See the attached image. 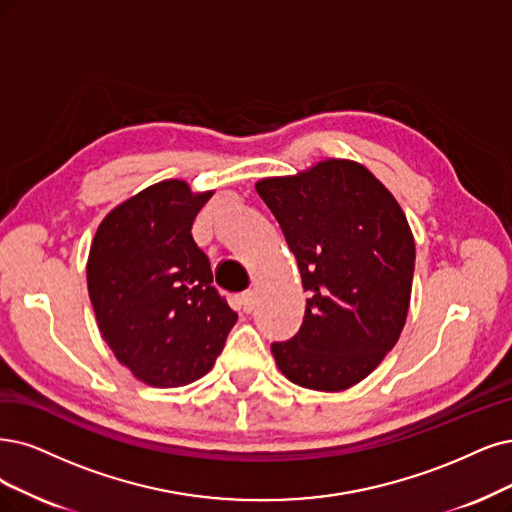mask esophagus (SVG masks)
<instances>
[{
  "instance_id": "obj_1",
  "label": "esophagus",
  "mask_w": 512,
  "mask_h": 512,
  "mask_svg": "<svg viewBox=\"0 0 512 512\" xmlns=\"http://www.w3.org/2000/svg\"><path fill=\"white\" fill-rule=\"evenodd\" d=\"M255 304H257V295H255L253 291H249V293H242V295H240V308H242V312H244V314L253 312V310H255Z\"/></svg>"
}]
</instances>
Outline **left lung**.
<instances>
[{
  "instance_id": "obj_1",
  "label": "left lung",
  "mask_w": 512,
  "mask_h": 512,
  "mask_svg": "<svg viewBox=\"0 0 512 512\" xmlns=\"http://www.w3.org/2000/svg\"><path fill=\"white\" fill-rule=\"evenodd\" d=\"M255 189L310 293L299 331L272 344L276 365L301 388L346 390L384 361L405 327L415 242L403 208L350 160L261 179Z\"/></svg>"
}]
</instances>
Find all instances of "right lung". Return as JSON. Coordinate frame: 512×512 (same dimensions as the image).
<instances>
[{"label":"right lung","mask_w":512,"mask_h":512,"mask_svg":"<svg viewBox=\"0 0 512 512\" xmlns=\"http://www.w3.org/2000/svg\"><path fill=\"white\" fill-rule=\"evenodd\" d=\"M213 192L168 179L101 221L88 255L99 331L137 380L177 388L213 369L238 314L213 287L192 225Z\"/></svg>","instance_id":"obj_1"}]
</instances>
